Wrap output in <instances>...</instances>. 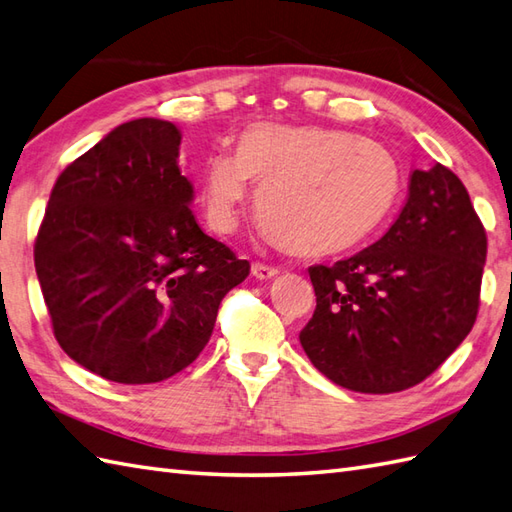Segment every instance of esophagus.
Masks as SVG:
<instances>
[{
	"mask_svg": "<svg viewBox=\"0 0 512 512\" xmlns=\"http://www.w3.org/2000/svg\"><path fill=\"white\" fill-rule=\"evenodd\" d=\"M252 274L258 280H269V278L278 276V267H271V265H265V263H252Z\"/></svg>",
	"mask_w": 512,
	"mask_h": 512,
	"instance_id": "obj_1",
	"label": "esophagus"
}]
</instances>
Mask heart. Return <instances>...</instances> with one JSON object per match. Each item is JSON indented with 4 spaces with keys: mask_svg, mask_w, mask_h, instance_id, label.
<instances>
[{
    "mask_svg": "<svg viewBox=\"0 0 512 512\" xmlns=\"http://www.w3.org/2000/svg\"><path fill=\"white\" fill-rule=\"evenodd\" d=\"M254 184L271 243L293 256H337L377 230L399 192V168L383 146L326 127L256 122L238 151L208 157L201 208L217 232H232Z\"/></svg>",
    "mask_w": 512,
    "mask_h": 512,
    "instance_id": "1",
    "label": "heart"
}]
</instances>
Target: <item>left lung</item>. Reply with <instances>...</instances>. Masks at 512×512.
I'll return each instance as SVG.
<instances>
[{"mask_svg":"<svg viewBox=\"0 0 512 512\" xmlns=\"http://www.w3.org/2000/svg\"><path fill=\"white\" fill-rule=\"evenodd\" d=\"M486 232L456 173L412 170L410 195L377 243L309 267L315 313L300 344L352 392L392 394L425 381L471 333Z\"/></svg>","mask_w":512,"mask_h":512,"instance_id":"obj_1","label":"left lung"}]
</instances>
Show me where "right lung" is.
<instances>
[{
  "instance_id": "add662e5",
  "label": "right lung",
  "mask_w": 512,
  "mask_h": 512,
  "mask_svg": "<svg viewBox=\"0 0 512 512\" xmlns=\"http://www.w3.org/2000/svg\"><path fill=\"white\" fill-rule=\"evenodd\" d=\"M173 122H124L50 192L34 267L56 342L98 377L164 381L206 348L249 263L203 234Z\"/></svg>"
}]
</instances>
